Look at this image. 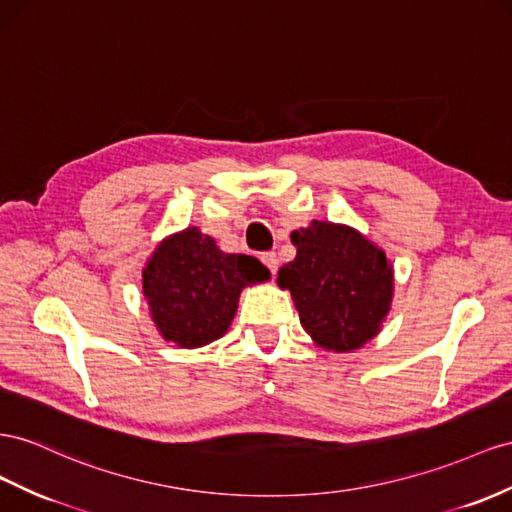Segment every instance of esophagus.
Returning <instances> with one entry per match:
<instances>
[{"label":"esophagus","mask_w":512,"mask_h":512,"mask_svg":"<svg viewBox=\"0 0 512 512\" xmlns=\"http://www.w3.org/2000/svg\"><path fill=\"white\" fill-rule=\"evenodd\" d=\"M260 260L262 262H265V267L275 275V271H278V265H280V262H278V256H275V252H267V254H262L260 256Z\"/></svg>","instance_id":"34e87169"}]
</instances>
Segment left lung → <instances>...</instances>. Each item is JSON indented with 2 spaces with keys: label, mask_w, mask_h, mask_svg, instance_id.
Here are the masks:
<instances>
[{
  "label": "left lung",
  "mask_w": 512,
  "mask_h": 512,
  "mask_svg": "<svg viewBox=\"0 0 512 512\" xmlns=\"http://www.w3.org/2000/svg\"><path fill=\"white\" fill-rule=\"evenodd\" d=\"M297 256L278 271L299 321L319 347L349 353L379 334L390 312L394 271L388 256L355 228L314 222L295 230Z\"/></svg>",
  "instance_id": "1"
}]
</instances>
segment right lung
<instances>
[{
  "mask_svg": "<svg viewBox=\"0 0 512 512\" xmlns=\"http://www.w3.org/2000/svg\"><path fill=\"white\" fill-rule=\"evenodd\" d=\"M142 288L159 334L183 349L222 338L245 286L267 282L254 256L226 254L196 226L159 243L142 273Z\"/></svg>",
  "mask_w": 512,
  "mask_h": 512,
  "instance_id": "1",
  "label": "right lung"
}]
</instances>
